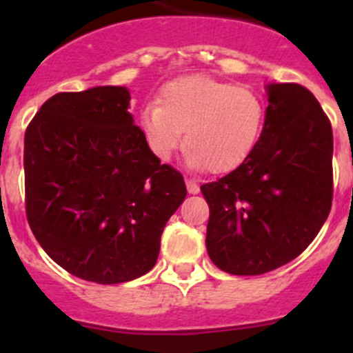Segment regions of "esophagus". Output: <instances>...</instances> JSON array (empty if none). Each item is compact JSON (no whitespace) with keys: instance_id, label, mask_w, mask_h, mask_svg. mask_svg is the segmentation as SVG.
<instances>
[{"instance_id":"obj_1","label":"esophagus","mask_w":353,"mask_h":353,"mask_svg":"<svg viewBox=\"0 0 353 353\" xmlns=\"http://www.w3.org/2000/svg\"><path fill=\"white\" fill-rule=\"evenodd\" d=\"M186 186H188V191H190V194H198L199 193V186H198L196 181H194V179H190V177H186Z\"/></svg>"}]
</instances>
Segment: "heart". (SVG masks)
I'll use <instances>...</instances> for the list:
<instances>
[{
  "instance_id": "1",
  "label": "heart",
  "mask_w": 353,
  "mask_h": 353,
  "mask_svg": "<svg viewBox=\"0 0 353 353\" xmlns=\"http://www.w3.org/2000/svg\"><path fill=\"white\" fill-rule=\"evenodd\" d=\"M265 104L249 88L205 74L177 78L162 87L159 104L140 112V128L157 159L183 143L186 162L208 172H229L251 155L261 137Z\"/></svg>"
}]
</instances>
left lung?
Returning a JSON list of instances; mask_svg holds the SVG:
<instances>
[{"instance_id":"8db88e82","label":"left lung","mask_w":353,"mask_h":353,"mask_svg":"<svg viewBox=\"0 0 353 353\" xmlns=\"http://www.w3.org/2000/svg\"><path fill=\"white\" fill-rule=\"evenodd\" d=\"M265 126L251 155L203 184L206 251L230 275H261L297 258L326 222L333 199V131L314 95L266 85Z\"/></svg>"}]
</instances>
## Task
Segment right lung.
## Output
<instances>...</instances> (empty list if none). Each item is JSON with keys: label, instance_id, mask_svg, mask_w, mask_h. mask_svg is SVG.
<instances>
[{"label": "right lung", "instance_id": "add662e5", "mask_svg": "<svg viewBox=\"0 0 353 353\" xmlns=\"http://www.w3.org/2000/svg\"><path fill=\"white\" fill-rule=\"evenodd\" d=\"M126 87L61 92L25 131V210L61 268L110 285L155 266L167 220L186 198L134 124Z\"/></svg>", "mask_w": 353, "mask_h": 353}]
</instances>
